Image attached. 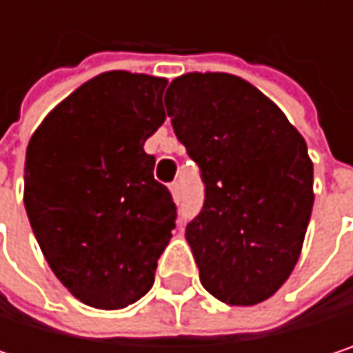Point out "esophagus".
<instances>
[{"instance_id": "34e87169", "label": "esophagus", "mask_w": 353, "mask_h": 353, "mask_svg": "<svg viewBox=\"0 0 353 353\" xmlns=\"http://www.w3.org/2000/svg\"><path fill=\"white\" fill-rule=\"evenodd\" d=\"M170 192H172L174 200H176V202H179V183H177V181H174V183L170 185Z\"/></svg>"}]
</instances>
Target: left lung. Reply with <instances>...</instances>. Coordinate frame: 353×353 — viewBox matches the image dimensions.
Instances as JSON below:
<instances>
[{"label": "left lung", "instance_id": "obj_1", "mask_svg": "<svg viewBox=\"0 0 353 353\" xmlns=\"http://www.w3.org/2000/svg\"><path fill=\"white\" fill-rule=\"evenodd\" d=\"M165 108L206 185L204 206L185 227L202 286L233 307L263 303L292 274L315 202L303 134L229 73L176 77Z\"/></svg>", "mask_w": 353, "mask_h": 353}]
</instances>
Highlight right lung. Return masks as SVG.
I'll return each mask as SVG.
<instances>
[{"instance_id": "right-lung-1", "label": "right lung", "mask_w": 353, "mask_h": 353, "mask_svg": "<svg viewBox=\"0 0 353 353\" xmlns=\"http://www.w3.org/2000/svg\"><path fill=\"white\" fill-rule=\"evenodd\" d=\"M168 79L108 71L65 98L28 143L24 206L50 270L81 303L116 311L145 296L176 229L145 141L165 122Z\"/></svg>"}]
</instances>
